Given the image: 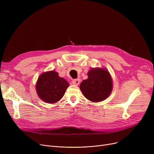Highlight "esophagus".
<instances>
[{
    "instance_id": "esophagus-1",
    "label": "esophagus",
    "mask_w": 154,
    "mask_h": 154,
    "mask_svg": "<svg viewBox=\"0 0 154 154\" xmlns=\"http://www.w3.org/2000/svg\"><path fill=\"white\" fill-rule=\"evenodd\" d=\"M80 79H74V80H72V84H73V85H78L80 84Z\"/></svg>"
}]
</instances>
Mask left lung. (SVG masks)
Returning a JSON list of instances; mask_svg holds the SVG:
<instances>
[{"label":"left lung","instance_id":"8db88e82","mask_svg":"<svg viewBox=\"0 0 154 154\" xmlns=\"http://www.w3.org/2000/svg\"><path fill=\"white\" fill-rule=\"evenodd\" d=\"M80 89L88 100L94 102L106 99L112 91V80L109 71L102 68H92L87 73Z\"/></svg>","mask_w":154,"mask_h":154}]
</instances>
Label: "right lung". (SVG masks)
Masks as SVG:
<instances>
[{"instance_id":"obj_1","label":"right lung","mask_w":154,"mask_h":154,"mask_svg":"<svg viewBox=\"0 0 154 154\" xmlns=\"http://www.w3.org/2000/svg\"><path fill=\"white\" fill-rule=\"evenodd\" d=\"M69 84L67 80L59 76L58 73L51 70L39 76L36 84V91L43 101L54 103L63 96Z\"/></svg>"}]
</instances>
